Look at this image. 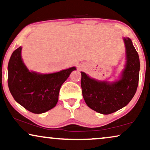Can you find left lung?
Segmentation results:
<instances>
[{"instance_id": "left-lung-1", "label": "left lung", "mask_w": 150, "mask_h": 150, "mask_svg": "<svg viewBox=\"0 0 150 150\" xmlns=\"http://www.w3.org/2000/svg\"><path fill=\"white\" fill-rule=\"evenodd\" d=\"M126 63L120 79L113 83L96 81L81 71V87L87 105L108 115L126 106L134 97L139 84L140 61L132 40L124 38Z\"/></svg>"}]
</instances>
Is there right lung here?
<instances>
[{"label": "right lung", "instance_id": "add662e5", "mask_svg": "<svg viewBox=\"0 0 150 150\" xmlns=\"http://www.w3.org/2000/svg\"><path fill=\"white\" fill-rule=\"evenodd\" d=\"M22 47L14 50L8 64V86L14 100L26 110L36 114L54 108L59 90L76 67L42 74L30 71L21 57Z\"/></svg>", "mask_w": 150, "mask_h": 150}]
</instances>
